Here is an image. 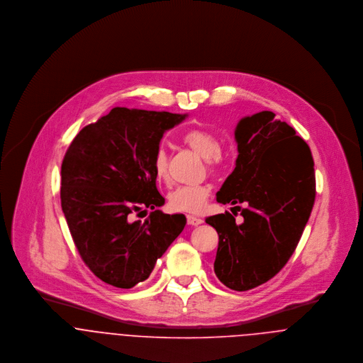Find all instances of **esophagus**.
Masks as SVG:
<instances>
[{
    "label": "esophagus",
    "instance_id": "esophagus-1",
    "mask_svg": "<svg viewBox=\"0 0 363 363\" xmlns=\"http://www.w3.org/2000/svg\"><path fill=\"white\" fill-rule=\"evenodd\" d=\"M187 223L191 226H199L203 223V219L199 216H194V215H187Z\"/></svg>",
    "mask_w": 363,
    "mask_h": 363
}]
</instances>
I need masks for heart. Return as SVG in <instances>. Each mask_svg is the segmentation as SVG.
<instances>
[{"label":"heart","instance_id":"b5f03b06","mask_svg":"<svg viewBox=\"0 0 363 363\" xmlns=\"http://www.w3.org/2000/svg\"><path fill=\"white\" fill-rule=\"evenodd\" d=\"M183 143L194 152L203 156L209 172H216L222 164L220 141L219 138L203 128H191L182 137ZM154 174L159 183L167 184L169 182V159L164 150H157L152 160ZM211 189L208 184L180 186L174 189L167 199V206L174 212L197 213L207 204Z\"/></svg>","mask_w":363,"mask_h":363}]
</instances>
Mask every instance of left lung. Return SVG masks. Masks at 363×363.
<instances>
[{
    "label": "left lung",
    "mask_w": 363,
    "mask_h": 363,
    "mask_svg": "<svg viewBox=\"0 0 363 363\" xmlns=\"http://www.w3.org/2000/svg\"><path fill=\"white\" fill-rule=\"evenodd\" d=\"M272 111L239 121L236 167L216 194L244 216L230 212L206 222L218 232L213 271L233 291H249L275 277L294 255L315 199L314 162L309 145ZM245 203L246 208L238 204Z\"/></svg>",
    "instance_id": "8db88e82"
}]
</instances>
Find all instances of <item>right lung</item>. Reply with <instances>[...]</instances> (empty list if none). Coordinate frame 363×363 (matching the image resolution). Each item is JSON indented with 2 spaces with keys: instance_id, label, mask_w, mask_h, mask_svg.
I'll return each mask as SVG.
<instances>
[{
  "instance_id": "right-lung-1",
  "label": "right lung",
  "mask_w": 363,
  "mask_h": 363,
  "mask_svg": "<svg viewBox=\"0 0 363 363\" xmlns=\"http://www.w3.org/2000/svg\"><path fill=\"white\" fill-rule=\"evenodd\" d=\"M184 118L114 107L84 127L64 155V216L81 259L108 285L130 289L145 281L186 226L183 213L157 209L164 199L152 167L163 133Z\"/></svg>"
}]
</instances>
